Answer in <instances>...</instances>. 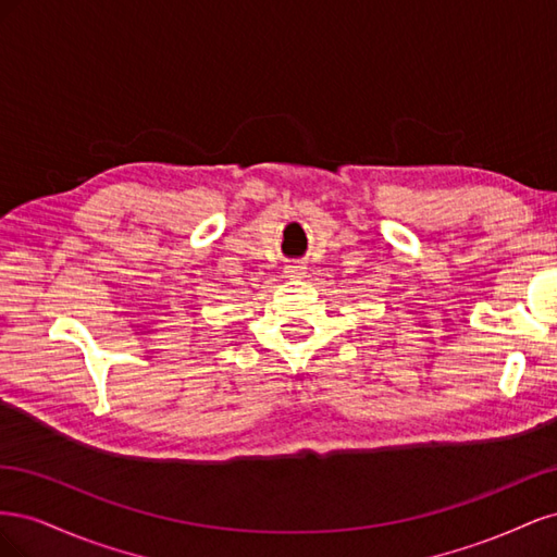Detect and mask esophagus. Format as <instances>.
<instances>
[{"label":"esophagus","mask_w":557,"mask_h":557,"mask_svg":"<svg viewBox=\"0 0 557 557\" xmlns=\"http://www.w3.org/2000/svg\"><path fill=\"white\" fill-rule=\"evenodd\" d=\"M283 274L288 276V278H299L305 272H301V267H297V264H288V267H285Z\"/></svg>","instance_id":"1"}]
</instances>
